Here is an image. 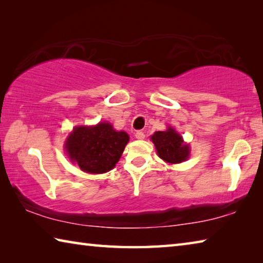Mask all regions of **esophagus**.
Returning a JSON list of instances; mask_svg holds the SVG:
<instances>
[{"mask_svg":"<svg viewBox=\"0 0 263 263\" xmlns=\"http://www.w3.org/2000/svg\"><path fill=\"white\" fill-rule=\"evenodd\" d=\"M135 137L137 140H143L144 137H145V135H144V133L143 132H136V134H135Z\"/></svg>","mask_w":263,"mask_h":263,"instance_id":"34e87169","label":"esophagus"}]
</instances>
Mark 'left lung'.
Instances as JSON below:
<instances>
[{"label":"left lung","instance_id":"1","mask_svg":"<svg viewBox=\"0 0 263 263\" xmlns=\"http://www.w3.org/2000/svg\"><path fill=\"white\" fill-rule=\"evenodd\" d=\"M157 150L159 158L170 164H179L185 162L190 157V145L183 142L181 135L168 127L165 132H156L151 136Z\"/></svg>","mask_w":263,"mask_h":263}]
</instances>
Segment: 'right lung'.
<instances>
[{
  "mask_svg": "<svg viewBox=\"0 0 263 263\" xmlns=\"http://www.w3.org/2000/svg\"><path fill=\"white\" fill-rule=\"evenodd\" d=\"M129 141L126 132H117L108 122L77 126L67 137L64 149L72 163L86 173H105L119 162Z\"/></svg>",
  "mask_w": 263,
  "mask_h": 263,
  "instance_id": "obj_1",
  "label": "right lung"
}]
</instances>
